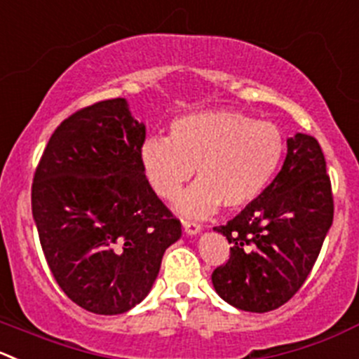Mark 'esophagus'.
<instances>
[{
    "label": "esophagus",
    "mask_w": 359,
    "mask_h": 359,
    "mask_svg": "<svg viewBox=\"0 0 359 359\" xmlns=\"http://www.w3.org/2000/svg\"><path fill=\"white\" fill-rule=\"evenodd\" d=\"M182 228H184V233H186L187 236H194L201 231V226L194 221H184Z\"/></svg>",
    "instance_id": "esophagus-1"
}]
</instances>
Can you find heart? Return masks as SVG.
<instances>
[{"label": "heart", "instance_id": "heart-1", "mask_svg": "<svg viewBox=\"0 0 359 359\" xmlns=\"http://www.w3.org/2000/svg\"><path fill=\"white\" fill-rule=\"evenodd\" d=\"M284 156L279 128L235 110H205L179 117L170 137H149L140 163L163 200L179 196L196 168V184L177 200V212L207 217L219 207L238 210L261 196Z\"/></svg>", "mask_w": 359, "mask_h": 359}]
</instances>
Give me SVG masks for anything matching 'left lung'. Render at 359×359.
Returning <instances> with one entry per match:
<instances>
[{"mask_svg":"<svg viewBox=\"0 0 359 359\" xmlns=\"http://www.w3.org/2000/svg\"><path fill=\"white\" fill-rule=\"evenodd\" d=\"M333 222L325 154L314 137L287 138L280 172L257 200L224 226L229 259L212 273L219 297L245 312H268L293 298L311 273Z\"/></svg>","mask_w":359,"mask_h":359,"instance_id":"8db88e82","label":"left lung"}]
</instances>
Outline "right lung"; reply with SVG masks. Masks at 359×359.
<instances>
[{"label": "right lung", "instance_id": "right-lung-1", "mask_svg": "<svg viewBox=\"0 0 359 359\" xmlns=\"http://www.w3.org/2000/svg\"><path fill=\"white\" fill-rule=\"evenodd\" d=\"M144 140L126 100H107L62 121L34 172L31 208L48 268L66 297L95 314L140 304L182 235L145 179Z\"/></svg>", "mask_w": 359, "mask_h": 359}]
</instances>
